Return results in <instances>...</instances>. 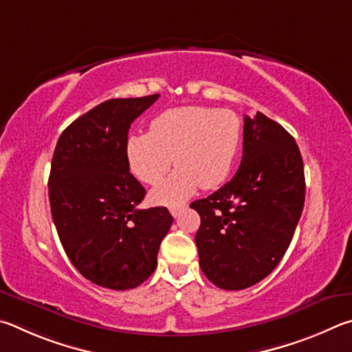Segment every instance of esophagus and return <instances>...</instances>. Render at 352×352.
Returning <instances> with one entry per match:
<instances>
[{
	"instance_id": "obj_1",
	"label": "esophagus",
	"mask_w": 352,
	"mask_h": 352,
	"mask_svg": "<svg viewBox=\"0 0 352 352\" xmlns=\"http://www.w3.org/2000/svg\"><path fill=\"white\" fill-rule=\"evenodd\" d=\"M186 208V206H171L170 207V213L173 214V218H177L179 217V213Z\"/></svg>"
}]
</instances>
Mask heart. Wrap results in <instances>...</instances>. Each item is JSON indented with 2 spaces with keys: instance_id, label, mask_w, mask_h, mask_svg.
Here are the masks:
<instances>
[{
  "instance_id": "heart-1",
  "label": "heart",
  "mask_w": 352,
  "mask_h": 352,
  "mask_svg": "<svg viewBox=\"0 0 352 352\" xmlns=\"http://www.w3.org/2000/svg\"><path fill=\"white\" fill-rule=\"evenodd\" d=\"M241 144V120L232 109L182 107L166 109L151 122L150 133L126 140L129 170L154 186L173 162L177 168L151 192V201L176 206L196 188H213L229 176Z\"/></svg>"
}]
</instances>
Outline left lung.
<instances>
[{"label": "left lung", "mask_w": 352, "mask_h": 352, "mask_svg": "<svg viewBox=\"0 0 352 352\" xmlns=\"http://www.w3.org/2000/svg\"><path fill=\"white\" fill-rule=\"evenodd\" d=\"M243 138L236 175L190 204L201 217L199 266L226 291L254 286L278 266L305 206L303 159L292 135L256 113L244 117Z\"/></svg>", "instance_id": "obj_1"}]
</instances>
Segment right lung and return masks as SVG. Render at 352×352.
Segmentation results:
<instances>
[{"instance_id":"1","label":"right lung","mask_w":352,"mask_h":352,"mask_svg":"<svg viewBox=\"0 0 352 352\" xmlns=\"http://www.w3.org/2000/svg\"><path fill=\"white\" fill-rule=\"evenodd\" d=\"M159 98H111L74 120L55 146L49 202L67 258L97 286L126 291L157 266L173 217L165 207L138 208L145 188L129 173L131 123Z\"/></svg>"}]
</instances>
